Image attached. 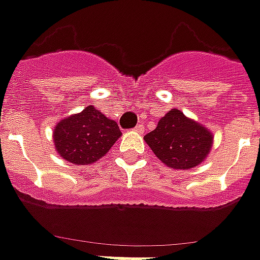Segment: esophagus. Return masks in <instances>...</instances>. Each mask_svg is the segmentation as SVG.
Listing matches in <instances>:
<instances>
[{
  "mask_svg": "<svg viewBox=\"0 0 260 260\" xmlns=\"http://www.w3.org/2000/svg\"><path fill=\"white\" fill-rule=\"evenodd\" d=\"M135 132H138V134H142V132H144V125L138 123V125L135 126Z\"/></svg>",
  "mask_w": 260,
  "mask_h": 260,
  "instance_id": "obj_1",
  "label": "esophagus"
}]
</instances>
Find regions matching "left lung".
I'll return each instance as SVG.
<instances>
[{"instance_id": "obj_1", "label": "left lung", "mask_w": 260, "mask_h": 260, "mask_svg": "<svg viewBox=\"0 0 260 260\" xmlns=\"http://www.w3.org/2000/svg\"><path fill=\"white\" fill-rule=\"evenodd\" d=\"M144 139L158 159L174 170H190L202 164L213 147L210 129L175 108L167 112Z\"/></svg>"}]
</instances>
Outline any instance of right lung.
<instances>
[{
  "label": "right lung",
  "instance_id": "1",
  "mask_svg": "<svg viewBox=\"0 0 260 260\" xmlns=\"http://www.w3.org/2000/svg\"><path fill=\"white\" fill-rule=\"evenodd\" d=\"M118 123L93 106L63 118L53 131L54 148L60 157L75 166L99 161L121 137Z\"/></svg>",
  "mask_w": 260,
  "mask_h": 260
}]
</instances>
